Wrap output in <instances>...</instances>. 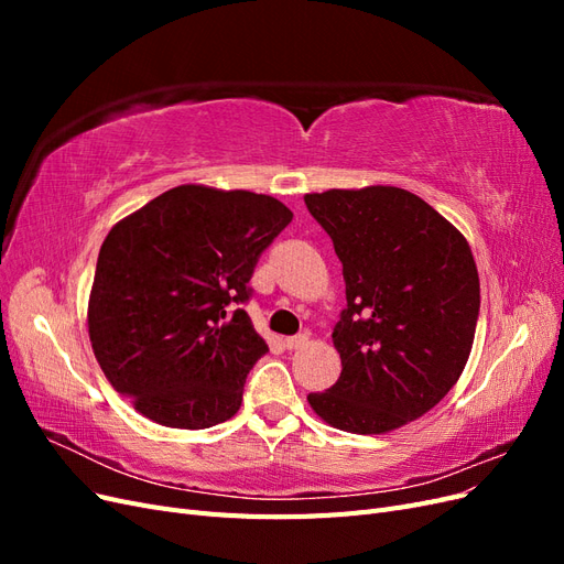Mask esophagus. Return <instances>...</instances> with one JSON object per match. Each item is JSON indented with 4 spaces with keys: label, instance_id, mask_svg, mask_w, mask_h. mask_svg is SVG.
<instances>
[{
    "label": "esophagus",
    "instance_id": "1",
    "mask_svg": "<svg viewBox=\"0 0 564 564\" xmlns=\"http://www.w3.org/2000/svg\"><path fill=\"white\" fill-rule=\"evenodd\" d=\"M284 346H286L289 350H299V348H303V346H308V334L289 336V338H284Z\"/></svg>",
    "mask_w": 564,
    "mask_h": 564
}]
</instances>
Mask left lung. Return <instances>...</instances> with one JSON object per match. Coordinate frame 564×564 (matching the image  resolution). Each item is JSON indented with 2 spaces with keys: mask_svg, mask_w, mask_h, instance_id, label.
<instances>
[{
  "mask_svg": "<svg viewBox=\"0 0 564 564\" xmlns=\"http://www.w3.org/2000/svg\"><path fill=\"white\" fill-rule=\"evenodd\" d=\"M303 199L344 263L348 301L332 334L344 369L308 402L338 431H395L445 398L468 362L480 315L470 247L402 187Z\"/></svg>",
  "mask_w": 564,
  "mask_h": 564,
  "instance_id": "left-lung-1",
  "label": "left lung"
}]
</instances>
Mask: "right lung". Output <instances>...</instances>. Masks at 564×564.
Returning a JSON list of instances; mask_svg holds the SVG:
<instances>
[{
	"instance_id": "add662e5",
	"label": "right lung",
	"mask_w": 564,
	"mask_h": 564,
	"mask_svg": "<svg viewBox=\"0 0 564 564\" xmlns=\"http://www.w3.org/2000/svg\"><path fill=\"white\" fill-rule=\"evenodd\" d=\"M275 197L178 185L108 232L89 296V338L112 388L166 429L237 414L268 352L242 303L261 253L292 224Z\"/></svg>"
}]
</instances>
